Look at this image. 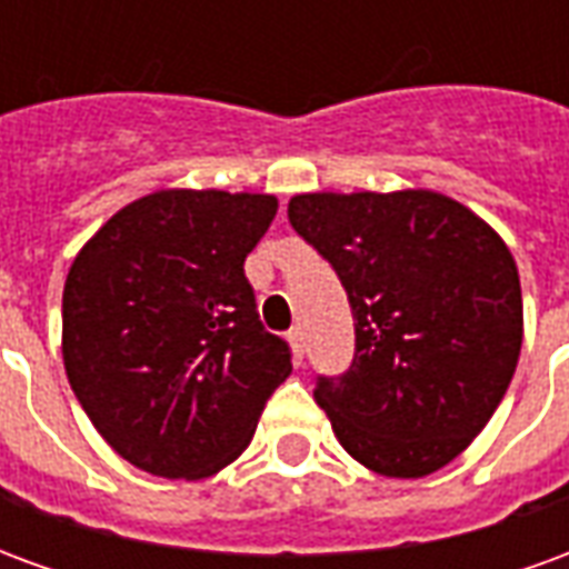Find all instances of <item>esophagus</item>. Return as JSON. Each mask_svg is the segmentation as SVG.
<instances>
[{"label": "esophagus", "instance_id": "1", "mask_svg": "<svg viewBox=\"0 0 569 569\" xmlns=\"http://www.w3.org/2000/svg\"><path fill=\"white\" fill-rule=\"evenodd\" d=\"M289 345H292V353H296V359L301 362L305 359V332L301 329H289Z\"/></svg>", "mask_w": 569, "mask_h": 569}]
</instances>
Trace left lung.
<instances>
[{"label": "left lung", "instance_id": "obj_1", "mask_svg": "<svg viewBox=\"0 0 569 569\" xmlns=\"http://www.w3.org/2000/svg\"><path fill=\"white\" fill-rule=\"evenodd\" d=\"M289 222L353 310V362L317 378L350 457L420 478L485 429L521 353V283L500 234L436 191L298 194Z\"/></svg>", "mask_w": 569, "mask_h": 569}]
</instances>
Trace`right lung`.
Returning a JSON list of instances; mask_svg holds the SVG:
<instances>
[{
	"instance_id": "1",
	"label": "right lung",
	"mask_w": 569,
	"mask_h": 569,
	"mask_svg": "<svg viewBox=\"0 0 569 569\" xmlns=\"http://www.w3.org/2000/svg\"><path fill=\"white\" fill-rule=\"evenodd\" d=\"M271 194L170 188L118 210L63 286V366L97 432L163 478L216 476L292 371L259 320L243 261Z\"/></svg>"
}]
</instances>
